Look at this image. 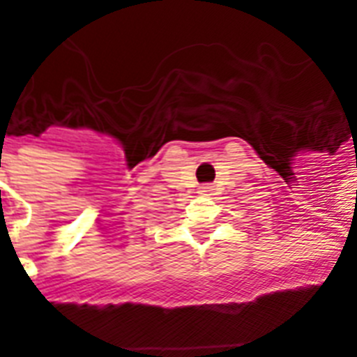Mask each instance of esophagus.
Here are the masks:
<instances>
[{"instance_id":"obj_1","label":"esophagus","mask_w":357,"mask_h":357,"mask_svg":"<svg viewBox=\"0 0 357 357\" xmlns=\"http://www.w3.org/2000/svg\"><path fill=\"white\" fill-rule=\"evenodd\" d=\"M198 192H200V195H211L213 187L211 185H200V187H198Z\"/></svg>"}]
</instances>
